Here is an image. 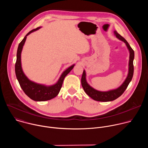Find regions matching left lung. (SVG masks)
I'll use <instances>...</instances> for the list:
<instances>
[{
	"label": "left lung",
	"instance_id": "8db88e82",
	"mask_svg": "<svg viewBox=\"0 0 148 148\" xmlns=\"http://www.w3.org/2000/svg\"><path fill=\"white\" fill-rule=\"evenodd\" d=\"M114 33L117 38L119 40L123 41L127 46L130 53V62H129V73L127 78H126L125 81L122 85L118 88L117 89L111 90L107 92H101L97 90H95L91 87H90L86 79V71L85 70L83 71V73L81 77V85L82 87L86 94L90 97L91 98L95 101H102V102H107L111 101L116 99L118 97H119L125 91L126 88L128 87L130 82L132 80L133 75H134V51L131 48L129 43L127 42L122 36H121L119 34L117 33L116 31H114Z\"/></svg>",
	"mask_w": 148,
	"mask_h": 148
}]
</instances>
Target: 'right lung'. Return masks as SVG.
<instances>
[{
    "instance_id": "right-lung-1",
    "label": "right lung",
    "mask_w": 148,
    "mask_h": 148,
    "mask_svg": "<svg viewBox=\"0 0 148 148\" xmlns=\"http://www.w3.org/2000/svg\"><path fill=\"white\" fill-rule=\"evenodd\" d=\"M38 29H40V27L33 29L29 32L19 43L15 64V73L21 88L30 98L36 101H45L53 99L58 95L62 87V84L65 77L71 71L74 65L71 66L65 71L63 72L58 82L52 86L47 87L34 83L30 81L26 77L22 71V66H21V52H22L23 46L25 43L27 36Z\"/></svg>"
}]
</instances>
